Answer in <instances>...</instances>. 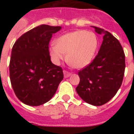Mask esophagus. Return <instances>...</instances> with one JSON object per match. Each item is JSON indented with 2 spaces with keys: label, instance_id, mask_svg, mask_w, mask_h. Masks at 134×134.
I'll return each instance as SVG.
<instances>
[{
  "label": "esophagus",
  "instance_id": "34e87169",
  "mask_svg": "<svg viewBox=\"0 0 134 134\" xmlns=\"http://www.w3.org/2000/svg\"><path fill=\"white\" fill-rule=\"evenodd\" d=\"M63 73H64V77L65 78L69 77V76H71V72H69V71H67V70H64V71H63Z\"/></svg>",
  "mask_w": 134,
  "mask_h": 134
}]
</instances>
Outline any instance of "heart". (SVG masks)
<instances>
[{"instance_id":"b5f03b06","label":"heart","mask_w":134,"mask_h":134,"mask_svg":"<svg viewBox=\"0 0 134 134\" xmlns=\"http://www.w3.org/2000/svg\"><path fill=\"white\" fill-rule=\"evenodd\" d=\"M97 46V37L94 32L76 30L58 37L49 51L55 63L58 64L67 54V63L76 68H83L93 59Z\"/></svg>"}]
</instances>
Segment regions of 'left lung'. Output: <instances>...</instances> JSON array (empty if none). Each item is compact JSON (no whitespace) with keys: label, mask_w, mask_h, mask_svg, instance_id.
I'll use <instances>...</instances> for the list:
<instances>
[{"label":"left lung","mask_w":134,"mask_h":134,"mask_svg":"<svg viewBox=\"0 0 134 134\" xmlns=\"http://www.w3.org/2000/svg\"><path fill=\"white\" fill-rule=\"evenodd\" d=\"M98 34L104 35L103 42L92 62L79 71L78 94L93 106L109 102L120 88L125 69V55L120 43L110 32L92 26Z\"/></svg>","instance_id":"obj_1"}]
</instances>
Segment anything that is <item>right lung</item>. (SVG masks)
I'll return each mask as SVG.
<instances>
[{
	"label": "right lung",
	"mask_w": 134,
	"mask_h": 134,
	"mask_svg": "<svg viewBox=\"0 0 134 134\" xmlns=\"http://www.w3.org/2000/svg\"><path fill=\"white\" fill-rule=\"evenodd\" d=\"M60 26L40 25L23 34L12 49L9 78L17 98L28 106L48 102L63 79L62 67L53 64L48 50Z\"/></svg>",
	"instance_id": "1"
}]
</instances>
